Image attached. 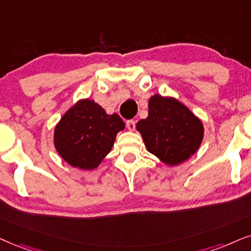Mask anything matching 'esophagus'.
I'll return each instance as SVG.
<instances>
[{
  "mask_svg": "<svg viewBox=\"0 0 251 251\" xmlns=\"http://www.w3.org/2000/svg\"><path fill=\"white\" fill-rule=\"evenodd\" d=\"M126 126H127V128L129 129V131H134L135 129V122L134 120H127L126 122Z\"/></svg>",
  "mask_w": 251,
  "mask_h": 251,
  "instance_id": "34e87169",
  "label": "esophagus"
}]
</instances>
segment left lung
Listing matches in <instances>:
<instances>
[{"label":"left lung","mask_w":251,"mask_h":251,"mask_svg":"<svg viewBox=\"0 0 251 251\" xmlns=\"http://www.w3.org/2000/svg\"><path fill=\"white\" fill-rule=\"evenodd\" d=\"M136 129L149 153L171 167L189 160L204 138L198 117L176 98L157 94L149 98L148 117L139 120Z\"/></svg>","instance_id":"obj_1"}]
</instances>
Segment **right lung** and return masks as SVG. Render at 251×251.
Masks as SVG:
<instances>
[{"instance_id":"obj_1","label":"right lung","mask_w":251,"mask_h":251,"mask_svg":"<svg viewBox=\"0 0 251 251\" xmlns=\"http://www.w3.org/2000/svg\"><path fill=\"white\" fill-rule=\"evenodd\" d=\"M125 123L117 115H107L90 98L80 100L63 115L54 128V147L72 167L93 170L111 151L117 133Z\"/></svg>"}]
</instances>
